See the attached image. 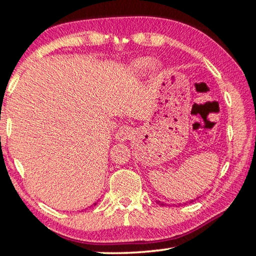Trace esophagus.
Segmentation results:
<instances>
[{
	"label": "esophagus",
	"instance_id": "34e87169",
	"mask_svg": "<svg viewBox=\"0 0 256 256\" xmlns=\"http://www.w3.org/2000/svg\"><path fill=\"white\" fill-rule=\"evenodd\" d=\"M132 134H133V128L131 126H128V125H122V126L118 130V132H116L115 138L118 141L123 142L131 138Z\"/></svg>",
	"mask_w": 256,
	"mask_h": 256
}]
</instances>
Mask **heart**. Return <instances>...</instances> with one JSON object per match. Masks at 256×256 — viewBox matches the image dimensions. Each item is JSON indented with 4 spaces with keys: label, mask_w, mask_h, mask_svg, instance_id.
<instances>
[{
    "label": "heart",
    "mask_w": 256,
    "mask_h": 256,
    "mask_svg": "<svg viewBox=\"0 0 256 256\" xmlns=\"http://www.w3.org/2000/svg\"><path fill=\"white\" fill-rule=\"evenodd\" d=\"M152 66V60L149 58H142L133 60L131 63V66H130V70L133 73L134 76H142L146 72L149 71V68ZM157 68L158 66H154Z\"/></svg>",
    "instance_id": "b5f03b06"
}]
</instances>
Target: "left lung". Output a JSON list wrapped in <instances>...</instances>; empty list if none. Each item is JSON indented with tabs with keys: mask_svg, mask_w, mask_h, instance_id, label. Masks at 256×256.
I'll use <instances>...</instances> for the list:
<instances>
[{
	"mask_svg": "<svg viewBox=\"0 0 256 256\" xmlns=\"http://www.w3.org/2000/svg\"><path fill=\"white\" fill-rule=\"evenodd\" d=\"M160 204H162V206H164V203H160Z\"/></svg>",
	"mask_w": 256,
	"mask_h": 256,
	"instance_id": "8db88e82",
	"label": "left lung"
}]
</instances>
